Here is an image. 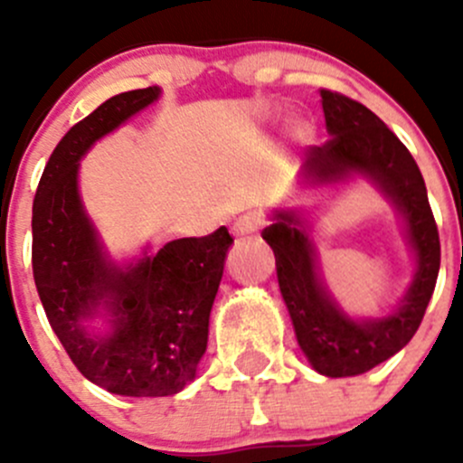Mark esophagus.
Wrapping results in <instances>:
<instances>
[{
  "label": "esophagus",
  "instance_id": "1",
  "mask_svg": "<svg viewBox=\"0 0 463 463\" xmlns=\"http://www.w3.org/2000/svg\"><path fill=\"white\" fill-rule=\"evenodd\" d=\"M261 223H264V217L260 213H246L244 217L237 219L232 231H235V235H253L260 231Z\"/></svg>",
  "mask_w": 463,
  "mask_h": 463
}]
</instances>
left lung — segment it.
Wrapping results in <instances>:
<instances>
[{
    "label": "left lung",
    "mask_w": 463,
    "mask_h": 463,
    "mask_svg": "<svg viewBox=\"0 0 463 463\" xmlns=\"http://www.w3.org/2000/svg\"><path fill=\"white\" fill-rule=\"evenodd\" d=\"M320 98L331 138L307 149V176L331 184L358 172L374 181L403 213L417 255L414 282L399 309L387 318L352 320L322 288L314 249L296 213H275V222L261 231L275 253L279 291L302 352L316 372L340 378L372 370L412 340L437 284L441 246L421 170L408 147L361 102L331 89H320Z\"/></svg>",
    "instance_id": "left-lung-1"
}]
</instances>
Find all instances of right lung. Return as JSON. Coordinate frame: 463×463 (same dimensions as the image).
<instances>
[{"label":"right lung","instance_id":"1","mask_svg":"<svg viewBox=\"0 0 463 463\" xmlns=\"http://www.w3.org/2000/svg\"><path fill=\"white\" fill-rule=\"evenodd\" d=\"M158 93V87L118 93L73 125L33 199V278L51 329L82 376L123 396H170L193 381L232 244L222 226L205 237L167 241L128 269L102 255L78 194V161ZM98 306L110 314L105 336L87 335L81 325Z\"/></svg>","mask_w":463,"mask_h":463}]
</instances>
